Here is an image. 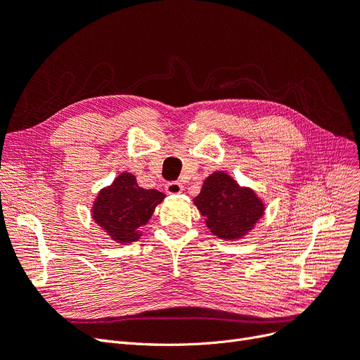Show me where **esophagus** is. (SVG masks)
I'll return each mask as SVG.
<instances>
[{
    "instance_id": "obj_1",
    "label": "esophagus",
    "mask_w": 360,
    "mask_h": 360,
    "mask_svg": "<svg viewBox=\"0 0 360 360\" xmlns=\"http://www.w3.org/2000/svg\"><path fill=\"white\" fill-rule=\"evenodd\" d=\"M165 191H167V193H169V195L181 193V192H183V184L179 183V181H171V183H168L167 186H165Z\"/></svg>"
}]
</instances>
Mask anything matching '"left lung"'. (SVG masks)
Masks as SVG:
<instances>
[{
  "mask_svg": "<svg viewBox=\"0 0 360 360\" xmlns=\"http://www.w3.org/2000/svg\"><path fill=\"white\" fill-rule=\"evenodd\" d=\"M193 202L205 216L209 230L224 240L243 237L264 214V204L257 193L238 186L233 177L222 171H216L204 180Z\"/></svg>",
  "mask_w": 360,
  "mask_h": 360,
  "instance_id": "obj_1",
  "label": "left lung"
}]
</instances>
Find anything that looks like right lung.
I'll use <instances>...</instances> for the list:
<instances>
[{"label":"right lung","instance_id":"obj_1","mask_svg":"<svg viewBox=\"0 0 360 360\" xmlns=\"http://www.w3.org/2000/svg\"><path fill=\"white\" fill-rule=\"evenodd\" d=\"M165 195L156 189L138 186L134 174L123 172L111 186L102 189L93 205V219L102 226L114 242L122 245L136 242Z\"/></svg>","mask_w":360,"mask_h":360}]
</instances>
